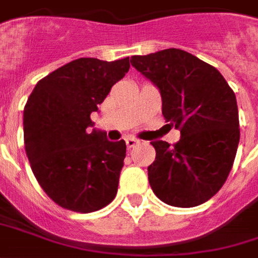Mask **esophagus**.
<instances>
[{
    "label": "esophagus",
    "mask_w": 258,
    "mask_h": 258,
    "mask_svg": "<svg viewBox=\"0 0 258 258\" xmlns=\"http://www.w3.org/2000/svg\"><path fill=\"white\" fill-rule=\"evenodd\" d=\"M125 142H126V146H127V149H132V147H135L138 143H139V140L135 139V138H127Z\"/></svg>",
    "instance_id": "esophagus-1"
}]
</instances>
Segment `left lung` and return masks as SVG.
<instances>
[{"mask_svg": "<svg viewBox=\"0 0 258 258\" xmlns=\"http://www.w3.org/2000/svg\"><path fill=\"white\" fill-rule=\"evenodd\" d=\"M131 63L159 88L163 116L181 132L173 146L152 142L156 160L147 175L153 192L171 207L207 202L225 184L239 146L233 90L215 67L180 49L132 56Z\"/></svg>", "mask_w": 258, "mask_h": 258, "instance_id": "obj_1", "label": "left lung"}]
</instances>
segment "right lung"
<instances>
[{
	"label": "right lung",
	"instance_id": "1",
	"mask_svg": "<svg viewBox=\"0 0 258 258\" xmlns=\"http://www.w3.org/2000/svg\"><path fill=\"white\" fill-rule=\"evenodd\" d=\"M129 57H81L42 78L24 109L26 156L39 185L64 209L90 214L118 192L125 140L92 131V112L129 72Z\"/></svg>",
	"mask_w": 258,
	"mask_h": 258
}]
</instances>
